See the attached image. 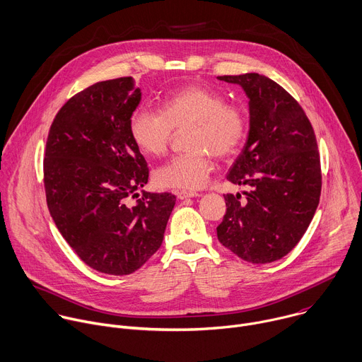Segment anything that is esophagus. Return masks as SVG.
Instances as JSON below:
<instances>
[{"mask_svg": "<svg viewBox=\"0 0 362 362\" xmlns=\"http://www.w3.org/2000/svg\"><path fill=\"white\" fill-rule=\"evenodd\" d=\"M176 196H177L180 200H185V199H189V197H197V196H200V193L192 192V190H177V192H176Z\"/></svg>", "mask_w": 362, "mask_h": 362, "instance_id": "34e87169", "label": "esophagus"}]
</instances>
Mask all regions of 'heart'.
<instances>
[{"label": "heart", "instance_id": "1", "mask_svg": "<svg viewBox=\"0 0 362 362\" xmlns=\"http://www.w3.org/2000/svg\"><path fill=\"white\" fill-rule=\"evenodd\" d=\"M189 149L160 166L155 182L160 187L194 190L204 185L213 165L211 155L227 159L243 146L249 116L243 106L203 85H187L163 96L159 112L138 107L129 117V135L141 153L162 156L173 131L185 129Z\"/></svg>", "mask_w": 362, "mask_h": 362}]
</instances>
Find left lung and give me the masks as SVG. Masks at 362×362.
<instances>
[{
    "mask_svg": "<svg viewBox=\"0 0 362 362\" xmlns=\"http://www.w3.org/2000/svg\"><path fill=\"white\" fill-rule=\"evenodd\" d=\"M250 99L247 144L227 179L247 186L224 194L218 242L249 263H272L288 255L308 228L321 194L317 139L301 105L277 82L259 74L223 75Z\"/></svg>",
    "mask_w": 362,
    "mask_h": 362,
    "instance_id": "left-lung-1",
    "label": "left lung"
}]
</instances>
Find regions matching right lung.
<instances>
[{
  "instance_id": "obj_1",
  "label": "right lung",
  "mask_w": 362,
  "mask_h": 362,
  "mask_svg": "<svg viewBox=\"0 0 362 362\" xmlns=\"http://www.w3.org/2000/svg\"><path fill=\"white\" fill-rule=\"evenodd\" d=\"M139 102L132 76L96 82L61 106L47 139L49 213L76 256L105 274H131L160 249L176 202L172 193H136L149 177L129 135Z\"/></svg>"
}]
</instances>
